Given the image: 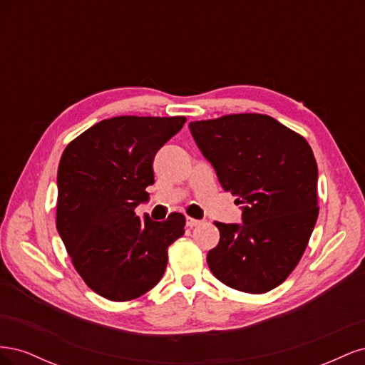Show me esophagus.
Listing matches in <instances>:
<instances>
[{
    "mask_svg": "<svg viewBox=\"0 0 365 365\" xmlns=\"http://www.w3.org/2000/svg\"><path fill=\"white\" fill-rule=\"evenodd\" d=\"M185 222H187V227H190V228H193V227H197V225H201V224H202V220H200V219H195V217H190V216H187V219H185Z\"/></svg>",
    "mask_w": 365,
    "mask_h": 365,
    "instance_id": "1",
    "label": "esophagus"
}]
</instances>
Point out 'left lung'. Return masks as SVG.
Returning <instances> with one entry per match:
<instances>
[{"label": "left lung", "mask_w": 365, "mask_h": 365, "mask_svg": "<svg viewBox=\"0 0 365 365\" xmlns=\"http://www.w3.org/2000/svg\"><path fill=\"white\" fill-rule=\"evenodd\" d=\"M202 155L242 207V224L215 222L210 271L230 288L263 294L295 269L318 217V168L309 143L264 114L190 121Z\"/></svg>", "instance_id": "1"}]
</instances>
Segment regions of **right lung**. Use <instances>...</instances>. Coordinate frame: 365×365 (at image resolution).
<instances>
[{
    "mask_svg": "<svg viewBox=\"0 0 365 365\" xmlns=\"http://www.w3.org/2000/svg\"><path fill=\"white\" fill-rule=\"evenodd\" d=\"M185 117L120 115L98 121L65 148L58 169L56 228L73 267L96 294L129 302L155 286L185 217L135 215L149 200L153 157Z\"/></svg>",
    "mask_w": 365,
    "mask_h": 365,
    "instance_id": "right-lung-1",
    "label": "right lung"
}]
</instances>
